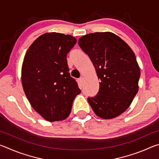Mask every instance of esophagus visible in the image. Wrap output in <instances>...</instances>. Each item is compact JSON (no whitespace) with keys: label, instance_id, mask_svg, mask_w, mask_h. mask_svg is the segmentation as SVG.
<instances>
[{"label":"esophagus","instance_id":"34e87169","mask_svg":"<svg viewBox=\"0 0 159 159\" xmlns=\"http://www.w3.org/2000/svg\"><path fill=\"white\" fill-rule=\"evenodd\" d=\"M83 78L82 77H80V79H79V83H80V84H82V83H83Z\"/></svg>","mask_w":159,"mask_h":159}]
</instances>
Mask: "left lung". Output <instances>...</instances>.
Returning a JSON list of instances; mask_svg holds the SVG:
<instances>
[{"label":"left lung","mask_w":159,"mask_h":159,"mask_svg":"<svg viewBox=\"0 0 159 159\" xmlns=\"http://www.w3.org/2000/svg\"><path fill=\"white\" fill-rule=\"evenodd\" d=\"M89 56L99 82L97 95L88 101L97 116L111 119L124 112L138 92L140 69L131 48L111 32H96L79 39Z\"/></svg>","instance_id":"8db88e82"}]
</instances>
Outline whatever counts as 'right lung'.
Listing matches in <instances>:
<instances>
[{"instance_id":"add662e5","label":"right lung","mask_w":159,"mask_h":159,"mask_svg":"<svg viewBox=\"0 0 159 159\" xmlns=\"http://www.w3.org/2000/svg\"><path fill=\"white\" fill-rule=\"evenodd\" d=\"M76 39L71 35L46 33L31 45L21 67L23 89L36 112L50 122L68 117L80 93L71 77L66 55Z\"/></svg>"}]
</instances>
